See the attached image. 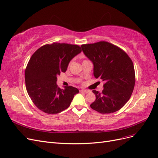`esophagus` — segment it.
<instances>
[{
    "mask_svg": "<svg viewBox=\"0 0 158 158\" xmlns=\"http://www.w3.org/2000/svg\"><path fill=\"white\" fill-rule=\"evenodd\" d=\"M80 91L81 92H84V93H88L89 92V90H88V89H81Z\"/></svg>",
    "mask_w": 158,
    "mask_h": 158,
    "instance_id": "esophagus-1",
    "label": "esophagus"
}]
</instances>
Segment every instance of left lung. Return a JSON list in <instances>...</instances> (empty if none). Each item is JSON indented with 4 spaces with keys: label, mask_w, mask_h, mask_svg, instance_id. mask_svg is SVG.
I'll return each mask as SVG.
<instances>
[{
    "label": "left lung",
    "mask_w": 158,
    "mask_h": 158,
    "mask_svg": "<svg viewBox=\"0 0 158 158\" xmlns=\"http://www.w3.org/2000/svg\"><path fill=\"white\" fill-rule=\"evenodd\" d=\"M84 55L92 62L94 75L105 82L102 93L93 90L95 100L90 107L100 113L121 109L130 99L135 84L132 60L117 46L107 41L81 45Z\"/></svg>",
    "instance_id": "left-lung-1"
}]
</instances>
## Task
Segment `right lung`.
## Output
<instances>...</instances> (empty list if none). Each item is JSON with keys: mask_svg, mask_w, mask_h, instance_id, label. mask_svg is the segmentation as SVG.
Masks as SVG:
<instances>
[{"mask_svg": "<svg viewBox=\"0 0 158 158\" xmlns=\"http://www.w3.org/2000/svg\"><path fill=\"white\" fill-rule=\"evenodd\" d=\"M81 51L77 45L53 43L41 47L31 56L25 70L26 87L33 103L43 112L64 111L79 92L73 86L60 89L56 77L65 73L70 61Z\"/></svg>", "mask_w": 158, "mask_h": 158, "instance_id": "right-lung-1", "label": "right lung"}]
</instances>
